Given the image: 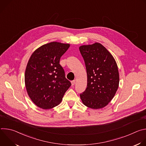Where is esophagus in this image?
Masks as SVG:
<instances>
[{"mask_svg":"<svg viewBox=\"0 0 146 146\" xmlns=\"http://www.w3.org/2000/svg\"><path fill=\"white\" fill-rule=\"evenodd\" d=\"M75 82H76V81L75 80H73L71 81V83H72V86H74L75 84Z\"/></svg>","mask_w":146,"mask_h":146,"instance_id":"obj_1","label":"esophagus"}]
</instances>
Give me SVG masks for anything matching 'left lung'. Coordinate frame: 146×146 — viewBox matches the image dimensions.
I'll return each mask as SVG.
<instances>
[{
  "label": "left lung",
  "instance_id": "1",
  "mask_svg": "<svg viewBox=\"0 0 146 146\" xmlns=\"http://www.w3.org/2000/svg\"><path fill=\"white\" fill-rule=\"evenodd\" d=\"M87 73V87L81 94L84 105L93 109L107 106L119 85L116 62L108 50L99 43L79 47Z\"/></svg>",
  "mask_w": 146,
  "mask_h": 146
}]
</instances>
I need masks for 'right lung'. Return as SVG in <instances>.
Wrapping results in <instances>:
<instances>
[{"label":"right lung","mask_w":146,"mask_h":146,"mask_svg":"<svg viewBox=\"0 0 146 146\" xmlns=\"http://www.w3.org/2000/svg\"><path fill=\"white\" fill-rule=\"evenodd\" d=\"M69 44L51 42L36 50L29 58L25 73V87L35 105L52 109L61 102L71 82L65 77L59 60Z\"/></svg>","instance_id":"right-lung-1"}]
</instances>
